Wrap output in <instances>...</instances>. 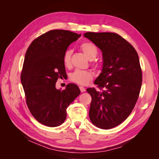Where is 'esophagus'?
Here are the masks:
<instances>
[{
    "label": "esophagus",
    "mask_w": 159,
    "mask_h": 159,
    "mask_svg": "<svg viewBox=\"0 0 159 159\" xmlns=\"http://www.w3.org/2000/svg\"><path fill=\"white\" fill-rule=\"evenodd\" d=\"M80 89L81 91V92H84V91H85V88L84 87H83V86H80Z\"/></svg>",
    "instance_id": "1"
}]
</instances>
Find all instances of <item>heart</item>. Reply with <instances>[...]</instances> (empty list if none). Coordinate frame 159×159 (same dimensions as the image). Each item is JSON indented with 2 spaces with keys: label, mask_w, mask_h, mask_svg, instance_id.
I'll use <instances>...</instances> for the list:
<instances>
[{
  "label": "heart",
  "mask_w": 159,
  "mask_h": 159,
  "mask_svg": "<svg viewBox=\"0 0 159 159\" xmlns=\"http://www.w3.org/2000/svg\"><path fill=\"white\" fill-rule=\"evenodd\" d=\"M81 50L88 59L92 60L98 56V50L96 46L91 42H84L80 46ZM71 50H67L64 55L63 62L65 66H69L71 56ZM93 74L89 70H76L70 75V80L80 85H86L93 79Z\"/></svg>",
  "instance_id": "1"
}]
</instances>
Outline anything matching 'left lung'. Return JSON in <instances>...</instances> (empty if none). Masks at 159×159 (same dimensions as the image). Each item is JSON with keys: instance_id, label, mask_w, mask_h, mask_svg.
<instances>
[{"instance_id": "8db88e82", "label": "left lung", "mask_w": 159, "mask_h": 159, "mask_svg": "<svg viewBox=\"0 0 159 159\" xmlns=\"http://www.w3.org/2000/svg\"><path fill=\"white\" fill-rule=\"evenodd\" d=\"M102 52V72L94 81L104 90L88 88L91 96L89 116L94 125L109 129L123 123L136 104L142 84L139 56L133 46L117 34L86 32Z\"/></svg>"}]
</instances>
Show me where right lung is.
<instances>
[{
	"label": "right lung",
	"mask_w": 159,
	"mask_h": 159,
	"mask_svg": "<svg viewBox=\"0 0 159 159\" xmlns=\"http://www.w3.org/2000/svg\"><path fill=\"white\" fill-rule=\"evenodd\" d=\"M80 36L69 30H50L34 40L26 52L20 77L26 102L33 117L46 126L63 123L67 107L80 94L74 84L64 90L56 88L57 79L66 74L65 52Z\"/></svg>",
	"instance_id": "obj_1"
}]
</instances>
